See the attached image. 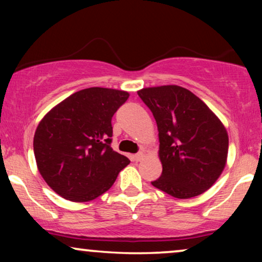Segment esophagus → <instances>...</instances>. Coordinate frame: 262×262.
<instances>
[{"instance_id":"esophagus-1","label":"esophagus","mask_w":262,"mask_h":262,"mask_svg":"<svg viewBox=\"0 0 262 262\" xmlns=\"http://www.w3.org/2000/svg\"><path fill=\"white\" fill-rule=\"evenodd\" d=\"M143 157H144V152L139 151L134 156V159H135V161H141V160H143Z\"/></svg>"}]
</instances>
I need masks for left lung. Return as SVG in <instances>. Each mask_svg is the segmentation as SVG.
Instances as JSON below:
<instances>
[{
    "instance_id": "1",
    "label": "left lung",
    "mask_w": 262,
    "mask_h": 262,
    "mask_svg": "<svg viewBox=\"0 0 262 262\" xmlns=\"http://www.w3.org/2000/svg\"><path fill=\"white\" fill-rule=\"evenodd\" d=\"M138 95L159 128L162 174L151 185L179 199L202 194L227 162L223 124L198 96L179 85L144 88Z\"/></svg>"
}]
</instances>
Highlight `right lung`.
Here are the masks:
<instances>
[{"label":"right lung","mask_w":262,"mask_h":262,"mask_svg":"<svg viewBox=\"0 0 262 262\" xmlns=\"http://www.w3.org/2000/svg\"><path fill=\"white\" fill-rule=\"evenodd\" d=\"M127 99V92L117 89H82L42 118L34 135V156L57 194L71 202L98 198L130 163L111 148L112 117Z\"/></svg>","instance_id":"obj_1"}]
</instances>
